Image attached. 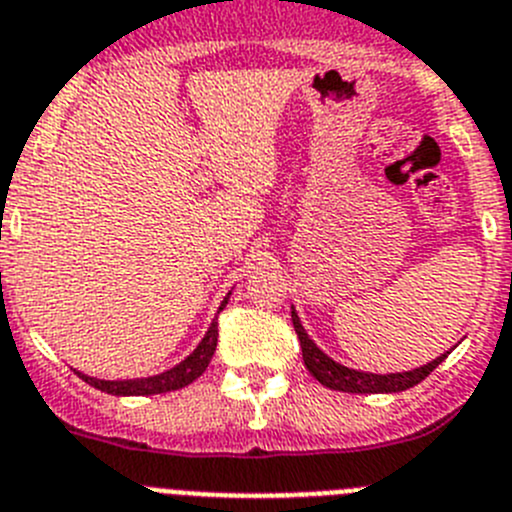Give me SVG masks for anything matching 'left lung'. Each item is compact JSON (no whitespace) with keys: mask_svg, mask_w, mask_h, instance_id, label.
<instances>
[{"mask_svg":"<svg viewBox=\"0 0 512 512\" xmlns=\"http://www.w3.org/2000/svg\"><path fill=\"white\" fill-rule=\"evenodd\" d=\"M290 319H293V329L298 334V342H301L303 352V365L311 372L321 385L331 390H342V393H400V390H408L413 385H418L421 380H426L436 367L449 357V352H444L441 357L431 359L426 365L416 367V370L408 372H388V375H377V372H365V370H352V367L342 365L331 359L324 349H319V344L313 342L311 336L303 329L301 319H298L296 308H290Z\"/></svg>","mask_w":512,"mask_h":512,"instance_id":"obj_1","label":"left lung"}]
</instances>
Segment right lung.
<instances>
[{
	"label": "right lung",
	"mask_w": 512,
	"mask_h": 512,
	"mask_svg": "<svg viewBox=\"0 0 512 512\" xmlns=\"http://www.w3.org/2000/svg\"><path fill=\"white\" fill-rule=\"evenodd\" d=\"M229 296H232V290H229L227 296H224L222 306L216 311V316L224 311L227 306ZM216 336H219V324L216 319L211 321V326L206 329L204 339L199 342V347L193 349L186 359H181L176 367H170V370L158 372V375H147V377H130V380H99V377L84 375V372H76L78 377L89 385H94L96 390L109 395H160V393H170V390H181L186 385H191L193 380H199L204 375V370L209 367L211 357L216 352Z\"/></svg>",
	"instance_id": "1"
}]
</instances>
